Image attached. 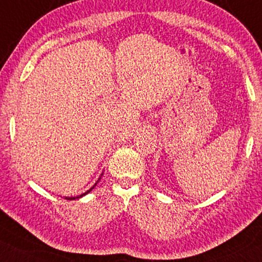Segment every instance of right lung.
Instances as JSON below:
<instances>
[{
	"mask_svg": "<svg viewBox=\"0 0 262 262\" xmlns=\"http://www.w3.org/2000/svg\"><path fill=\"white\" fill-rule=\"evenodd\" d=\"M102 174H103V173H102ZM102 174H101V176H100V178H99V179H97V182H96V183H95V184H94V185H93V187H91V188H90V189H89V190H88V191H85V193H83V194H81V195H79V196H66V198H64V199H67V200H74V199H79V198H81V196H84V195H86L88 193H90V191H91V190H93V189L96 187V184H97V183H99V181H100V179H101V177H102Z\"/></svg>",
	"mask_w": 262,
	"mask_h": 262,
	"instance_id": "right-lung-1",
	"label": "right lung"
}]
</instances>
